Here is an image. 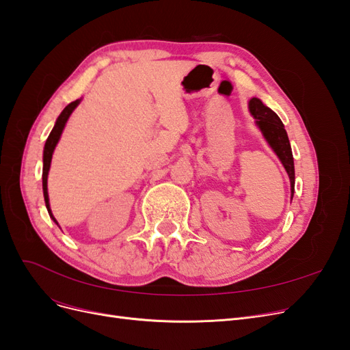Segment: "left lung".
Segmentation results:
<instances>
[{
	"instance_id": "obj_1",
	"label": "left lung",
	"mask_w": 350,
	"mask_h": 350,
	"mask_svg": "<svg viewBox=\"0 0 350 350\" xmlns=\"http://www.w3.org/2000/svg\"><path fill=\"white\" fill-rule=\"evenodd\" d=\"M250 111L254 115V118L257 120V125L260 126L261 133L266 137V140L271 146V149L276 152L279 159L282 161L286 172H288L291 178V189L292 197L295 191V166H293V156L291 143L286 134L284 125L280 121L279 116L274 113L266 105L257 98H252L250 100Z\"/></svg>"
}]
</instances>
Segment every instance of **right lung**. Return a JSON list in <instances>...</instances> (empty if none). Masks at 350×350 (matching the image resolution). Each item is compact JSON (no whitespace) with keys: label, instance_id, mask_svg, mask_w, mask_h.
I'll return each instance as SVG.
<instances>
[{"label":"right lung","instance_id":"right-lung-1","mask_svg":"<svg viewBox=\"0 0 350 350\" xmlns=\"http://www.w3.org/2000/svg\"><path fill=\"white\" fill-rule=\"evenodd\" d=\"M79 103H80L79 99L74 100L70 105H67V107L64 108V111L61 112V115L58 116V120H57V122L54 125V129H52V131H51V134L48 137V140L45 143V149H44V172H42V187H44V197H45V204H46V208H48V213H49V216L52 219H54L55 224H57V220H55L54 215H52V211L49 208V197H48V185H46L48 184V172H49V166H51L52 153H54V149H55V146H57V143L59 140L61 133H62V130H64L68 116L71 115V112L74 109H76V107H77Z\"/></svg>","mask_w":350,"mask_h":350}]
</instances>
